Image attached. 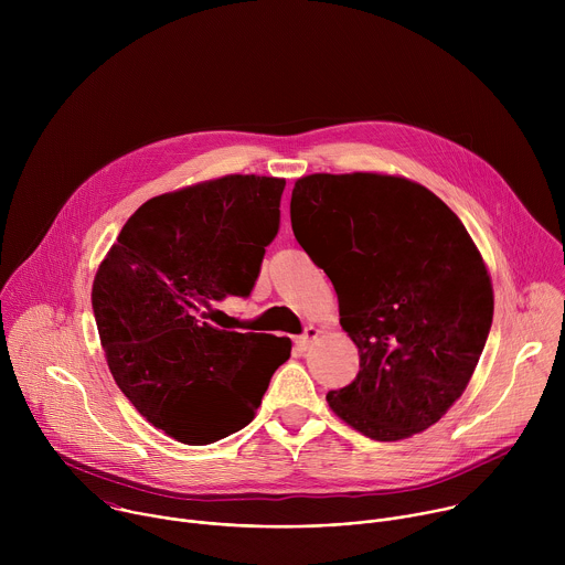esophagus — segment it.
<instances>
[{
    "instance_id": "34e87169",
    "label": "esophagus",
    "mask_w": 565,
    "mask_h": 565,
    "mask_svg": "<svg viewBox=\"0 0 565 565\" xmlns=\"http://www.w3.org/2000/svg\"><path fill=\"white\" fill-rule=\"evenodd\" d=\"M317 335H319V329H317V327H306L303 333H301V335L297 338V342H295L297 349H299V351H306V349L317 340Z\"/></svg>"
}]
</instances>
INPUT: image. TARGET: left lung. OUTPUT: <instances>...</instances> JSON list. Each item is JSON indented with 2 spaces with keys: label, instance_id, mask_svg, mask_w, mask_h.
Wrapping results in <instances>:
<instances>
[{
  "label": "left lung",
  "instance_id": "obj_1",
  "mask_svg": "<svg viewBox=\"0 0 565 565\" xmlns=\"http://www.w3.org/2000/svg\"><path fill=\"white\" fill-rule=\"evenodd\" d=\"M295 238L329 275L355 380L329 391L360 434L402 440L436 425L486 349L492 281L460 218L427 188L382 174H310L290 199Z\"/></svg>",
  "mask_w": 565,
  "mask_h": 565
}]
</instances>
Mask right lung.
<instances>
[{
    "mask_svg": "<svg viewBox=\"0 0 565 565\" xmlns=\"http://www.w3.org/2000/svg\"><path fill=\"white\" fill-rule=\"evenodd\" d=\"M284 188L232 174L149 199L96 273L92 306L109 371L136 412L179 443L244 429L290 358L288 338L203 321L214 301L253 292Z\"/></svg>",
    "mask_w": 565,
    "mask_h": 565,
    "instance_id": "add662e5",
    "label": "right lung"
}]
</instances>
